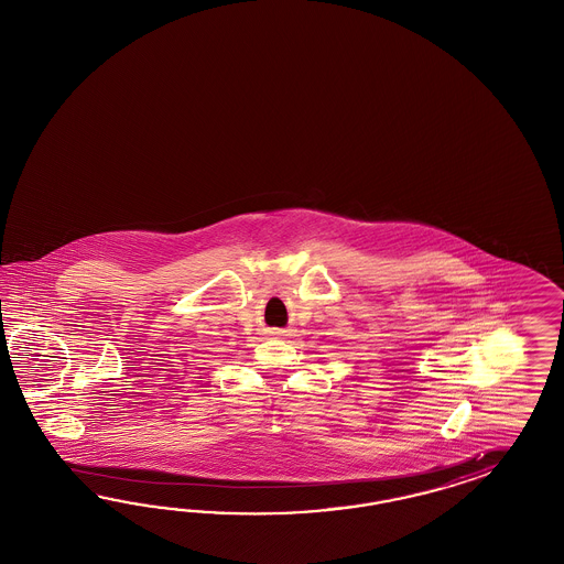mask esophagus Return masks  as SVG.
<instances>
[{
    "label": "esophagus",
    "instance_id": "obj_1",
    "mask_svg": "<svg viewBox=\"0 0 564 564\" xmlns=\"http://www.w3.org/2000/svg\"><path fill=\"white\" fill-rule=\"evenodd\" d=\"M274 333H279V330H274Z\"/></svg>",
    "mask_w": 564,
    "mask_h": 564
}]
</instances>
